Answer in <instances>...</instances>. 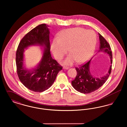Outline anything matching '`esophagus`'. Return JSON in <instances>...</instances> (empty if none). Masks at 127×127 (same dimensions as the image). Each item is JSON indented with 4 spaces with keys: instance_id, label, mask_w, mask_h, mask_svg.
<instances>
[{
    "instance_id": "esophagus-1",
    "label": "esophagus",
    "mask_w": 127,
    "mask_h": 127,
    "mask_svg": "<svg viewBox=\"0 0 127 127\" xmlns=\"http://www.w3.org/2000/svg\"><path fill=\"white\" fill-rule=\"evenodd\" d=\"M68 68H69V67H67V66H64V67H63V68H64V69H68Z\"/></svg>"
}]
</instances>
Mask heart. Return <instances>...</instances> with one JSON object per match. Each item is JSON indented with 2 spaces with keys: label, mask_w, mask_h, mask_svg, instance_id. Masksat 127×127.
Wrapping results in <instances>:
<instances>
[{
  "label": "heart",
  "mask_w": 127,
  "mask_h": 127,
  "mask_svg": "<svg viewBox=\"0 0 127 127\" xmlns=\"http://www.w3.org/2000/svg\"><path fill=\"white\" fill-rule=\"evenodd\" d=\"M97 37L95 32L82 28H75L62 31L60 38H54L51 44L50 49L55 59L61 60L67 52L64 63L71 65L76 61L83 63L93 54L96 45Z\"/></svg>",
  "instance_id": "b5f03b06"
}]
</instances>
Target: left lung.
<instances>
[{"instance_id": "obj_1", "label": "left lung", "mask_w": 127, "mask_h": 127, "mask_svg": "<svg viewBox=\"0 0 127 127\" xmlns=\"http://www.w3.org/2000/svg\"><path fill=\"white\" fill-rule=\"evenodd\" d=\"M99 38L100 45L98 51L105 52L109 55L111 63L112 64V51L109 43L100 34H99ZM91 61H88L79 67H75L77 71V76L71 82L73 88L76 91L84 94H89L98 90L107 81L111 71L112 65L110 66L108 72L105 76L101 78L93 77L90 70Z\"/></svg>"}]
</instances>
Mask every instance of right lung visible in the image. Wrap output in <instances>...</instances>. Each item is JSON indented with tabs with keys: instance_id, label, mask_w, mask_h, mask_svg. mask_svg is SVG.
Listing matches in <instances>:
<instances>
[{
	"instance_id": "right-lung-1",
	"label": "right lung",
	"mask_w": 127,
	"mask_h": 127,
	"mask_svg": "<svg viewBox=\"0 0 127 127\" xmlns=\"http://www.w3.org/2000/svg\"><path fill=\"white\" fill-rule=\"evenodd\" d=\"M45 24L39 25L28 32L19 43L16 52L17 72L21 83L30 91L41 92L48 90L54 82L62 66L52 59L50 54L49 31ZM33 44L44 45L43 59L36 69L32 71L23 66L24 48Z\"/></svg>"
}]
</instances>
